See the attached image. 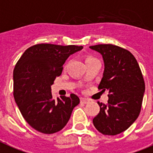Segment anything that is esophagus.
Wrapping results in <instances>:
<instances>
[{
    "label": "esophagus",
    "instance_id": "esophagus-1",
    "mask_svg": "<svg viewBox=\"0 0 153 153\" xmlns=\"http://www.w3.org/2000/svg\"><path fill=\"white\" fill-rule=\"evenodd\" d=\"M81 102H82V103H88L89 100L87 99H85V98H81Z\"/></svg>",
    "mask_w": 153,
    "mask_h": 153
}]
</instances>
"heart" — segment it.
Masks as SVG:
<instances>
[{
  "instance_id": "1",
  "label": "heart",
  "mask_w": 153,
  "mask_h": 153,
  "mask_svg": "<svg viewBox=\"0 0 153 153\" xmlns=\"http://www.w3.org/2000/svg\"><path fill=\"white\" fill-rule=\"evenodd\" d=\"M92 59V58H90V57H88V58H87V59ZM86 59H85V60H86Z\"/></svg>"
}]
</instances>
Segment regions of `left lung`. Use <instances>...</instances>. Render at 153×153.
<instances>
[{"mask_svg":"<svg viewBox=\"0 0 153 153\" xmlns=\"http://www.w3.org/2000/svg\"><path fill=\"white\" fill-rule=\"evenodd\" d=\"M90 48L102 55L104 70L99 89L108 91V103L98 102L100 111L93 124L102 134L116 135L127 130L139 117L145 91L142 72L127 50L111 44Z\"/></svg>","mask_w":153,"mask_h":153,"instance_id":"1","label":"left lung"}]
</instances>
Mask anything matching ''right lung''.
Here are the masks:
<instances>
[{
	"label": "right lung",
	"instance_id": "add662e5",
	"mask_svg": "<svg viewBox=\"0 0 153 153\" xmlns=\"http://www.w3.org/2000/svg\"><path fill=\"white\" fill-rule=\"evenodd\" d=\"M83 46L38 44L23 53L13 73L14 97L23 118L43 134H53L65 126L80 100L74 94L53 100L51 85L61 75L71 54Z\"/></svg>",
	"mask_w": 153,
	"mask_h": 153
}]
</instances>
